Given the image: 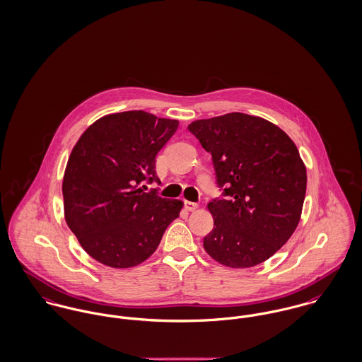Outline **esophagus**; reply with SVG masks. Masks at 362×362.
Returning <instances> with one entry per match:
<instances>
[{
  "label": "esophagus",
  "instance_id": "obj_1",
  "mask_svg": "<svg viewBox=\"0 0 362 362\" xmlns=\"http://www.w3.org/2000/svg\"><path fill=\"white\" fill-rule=\"evenodd\" d=\"M185 206H186V209H187L189 212H194L195 209L198 208V204H197V202H192V201H186V202H185Z\"/></svg>",
  "mask_w": 362,
  "mask_h": 362
}]
</instances>
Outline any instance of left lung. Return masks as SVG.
I'll return each instance as SVG.
<instances>
[{"mask_svg": "<svg viewBox=\"0 0 362 362\" xmlns=\"http://www.w3.org/2000/svg\"><path fill=\"white\" fill-rule=\"evenodd\" d=\"M189 131L212 154L226 197L208 204L215 223L204 250L231 269L263 263L300 221L307 175L298 147L277 125L244 112L197 119Z\"/></svg>", "mask_w": 362, "mask_h": 362, "instance_id": "1", "label": "left lung"}]
</instances>
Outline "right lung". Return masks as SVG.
I'll return each mask as SVG.
<instances>
[{
  "instance_id": "add662e5",
  "label": "right lung",
  "mask_w": 362,
  "mask_h": 362,
  "mask_svg": "<svg viewBox=\"0 0 362 362\" xmlns=\"http://www.w3.org/2000/svg\"><path fill=\"white\" fill-rule=\"evenodd\" d=\"M177 119L134 112L95 121L76 143L63 176L64 219L83 250L112 269L148 259L183 206L146 192L158 182L156 157Z\"/></svg>"
}]
</instances>
